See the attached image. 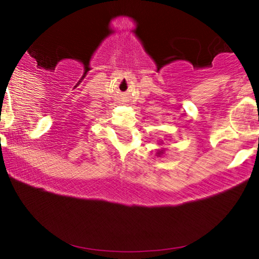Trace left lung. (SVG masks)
Masks as SVG:
<instances>
[{"label":"left lung","instance_id":"left-lung-1","mask_svg":"<svg viewBox=\"0 0 259 259\" xmlns=\"http://www.w3.org/2000/svg\"><path fill=\"white\" fill-rule=\"evenodd\" d=\"M158 144H160V145H161V144H164L163 140H159ZM164 153H165V150H164V149H159V150L156 151V156H161V155H163Z\"/></svg>","mask_w":259,"mask_h":259}]
</instances>
